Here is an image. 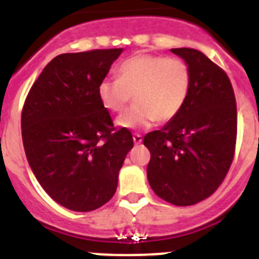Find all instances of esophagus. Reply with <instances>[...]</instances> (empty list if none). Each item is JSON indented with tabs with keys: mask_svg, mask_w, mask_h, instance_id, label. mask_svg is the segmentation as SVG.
<instances>
[{
	"mask_svg": "<svg viewBox=\"0 0 259 259\" xmlns=\"http://www.w3.org/2000/svg\"><path fill=\"white\" fill-rule=\"evenodd\" d=\"M141 141H143V139H141L140 135L135 134L134 135V143H135V145H139V144H141Z\"/></svg>",
	"mask_w": 259,
	"mask_h": 259,
	"instance_id": "esophagus-1",
	"label": "esophagus"
}]
</instances>
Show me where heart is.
<instances>
[{"instance_id": "b5f03b06", "label": "heart", "mask_w": 259, "mask_h": 259, "mask_svg": "<svg viewBox=\"0 0 259 259\" xmlns=\"http://www.w3.org/2000/svg\"><path fill=\"white\" fill-rule=\"evenodd\" d=\"M191 88V71L180 58L139 54L118 67V77L104 79L98 97L109 111L120 113L132 95L135 106L116 119L124 130H148L157 120L168 122L180 113Z\"/></svg>"}]
</instances>
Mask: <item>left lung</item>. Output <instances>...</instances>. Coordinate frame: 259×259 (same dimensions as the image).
I'll use <instances>...</instances> for the list:
<instances>
[{
  "instance_id": "obj_1",
  "label": "left lung",
  "mask_w": 259,
  "mask_h": 259,
  "mask_svg": "<svg viewBox=\"0 0 259 259\" xmlns=\"http://www.w3.org/2000/svg\"><path fill=\"white\" fill-rule=\"evenodd\" d=\"M191 71V88L180 113L144 137L150 152L148 182L157 196L189 206L211 196L227 175L237 134L236 100L223 70L203 53L171 49Z\"/></svg>"
}]
</instances>
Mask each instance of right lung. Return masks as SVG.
<instances>
[{
	"instance_id": "add662e5",
	"label": "right lung",
	"mask_w": 259,
	"mask_h": 259,
	"mask_svg": "<svg viewBox=\"0 0 259 259\" xmlns=\"http://www.w3.org/2000/svg\"><path fill=\"white\" fill-rule=\"evenodd\" d=\"M122 52L57 56L23 106V145L32 172L53 200L72 211H92L113 197L134 146L131 132L116 131L98 97V85Z\"/></svg>"
}]
</instances>
